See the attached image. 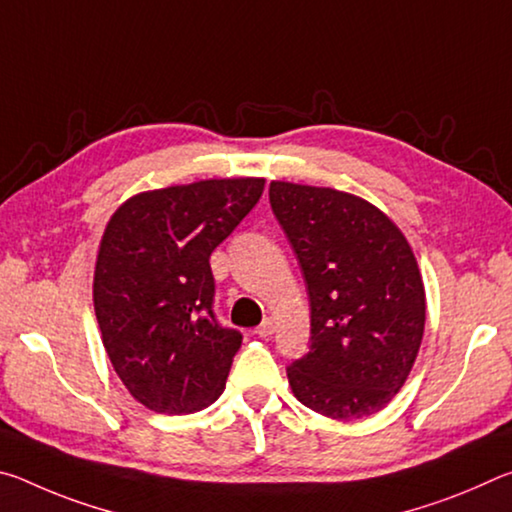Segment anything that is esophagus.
<instances>
[{"mask_svg":"<svg viewBox=\"0 0 512 512\" xmlns=\"http://www.w3.org/2000/svg\"><path fill=\"white\" fill-rule=\"evenodd\" d=\"M273 332H275V318H271V316L264 318L262 325H259V327L255 329V334H257V336H264V339H266V336H271Z\"/></svg>","mask_w":512,"mask_h":512,"instance_id":"1","label":"esophagus"}]
</instances>
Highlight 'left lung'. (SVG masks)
Wrapping results in <instances>:
<instances>
[{
    "label": "left lung",
    "mask_w": 512,
    "mask_h": 512,
    "mask_svg": "<svg viewBox=\"0 0 512 512\" xmlns=\"http://www.w3.org/2000/svg\"><path fill=\"white\" fill-rule=\"evenodd\" d=\"M268 196L311 307V348L287 368L291 391L325 418H368L402 391L420 352L427 300L413 248L361 196L287 180Z\"/></svg>",
    "instance_id": "left-lung-1"
}]
</instances>
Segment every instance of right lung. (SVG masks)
Wrapping results in <instances>:
<instances>
[{
	"mask_svg": "<svg viewBox=\"0 0 512 512\" xmlns=\"http://www.w3.org/2000/svg\"><path fill=\"white\" fill-rule=\"evenodd\" d=\"M264 178H210L140 192L103 230L92 300L112 368L155 413L219 400L241 334L216 323L212 250L264 192Z\"/></svg>",
	"mask_w": 512,
	"mask_h": 512,
	"instance_id": "right-lung-1",
	"label": "right lung"
}]
</instances>
